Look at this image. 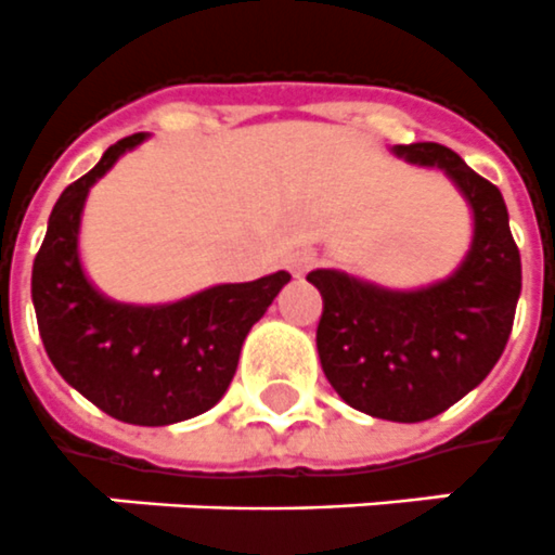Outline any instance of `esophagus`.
Returning <instances> with one entry per match:
<instances>
[{
  "instance_id": "esophagus-1",
  "label": "esophagus",
  "mask_w": 555,
  "mask_h": 555,
  "mask_svg": "<svg viewBox=\"0 0 555 555\" xmlns=\"http://www.w3.org/2000/svg\"><path fill=\"white\" fill-rule=\"evenodd\" d=\"M314 260H318V257H314V251H309V249L295 251V255L289 257V269H292V274H304L306 269H309V266L314 263Z\"/></svg>"
}]
</instances>
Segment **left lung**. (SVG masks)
I'll list each match as a JSON object with an SVG mask.
<instances>
[{
    "mask_svg": "<svg viewBox=\"0 0 555 555\" xmlns=\"http://www.w3.org/2000/svg\"><path fill=\"white\" fill-rule=\"evenodd\" d=\"M392 152L441 168L473 208V246L447 281L392 292L335 269H314L321 289L318 354L344 401L372 418L415 424L450 410L490 375L507 347L521 295V257L507 206L490 180L447 145Z\"/></svg>",
    "mask_w": 555,
    "mask_h": 555,
    "instance_id": "left-lung-1",
    "label": "left lung"
}]
</instances>
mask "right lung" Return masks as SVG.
I'll return each mask as SVG.
<instances>
[{
    "label": "right lung",
    "mask_w": 555,
    "mask_h": 555,
    "mask_svg": "<svg viewBox=\"0 0 555 555\" xmlns=\"http://www.w3.org/2000/svg\"><path fill=\"white\" fill-rule=\"evenodd\" d=\"M145 140L131 134L60 194L30 274L46 352L62 378L111 418L166 427L211 410L229 389L249 330L292 281L274 272L166 306H128L91 286L79 263L88 189Z\"/></svg>",
    "instance_id": "add662e5"
}]
</instances>
